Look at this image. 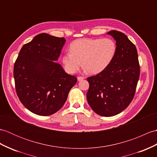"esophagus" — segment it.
<instances>
[{
    "label": "esophagus",
    "instance_id": "1",
    "mask_svg": "<svg viewBox=\"0 0 157 157\" xmlns=\"http://www.w3.org/2000/svg\"><path fill=\"white\" fill-rule=\"evenodd\" d=\"M84 78H85L83 77V76H78V81H81V80L83 79Z\"/></svg>",
    "mask_w": 157,
    "mask_h": 157
}]
</instances>
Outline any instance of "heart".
I'll return each instance as SVG.
<instances>
[{
	"label": "heart",
	"instance_id": "b5f03b06",
	"mask_svg": "<svg viewBox=\"0 0 157 157\" xmlns=\"http://www.w3.org/2000/svg\"><path fill=\"white\" fill-rule=\"evenodd\" d=\"M116 49V42L111 38L80 39L71 43L70 53L62 56V62L70 74L77 72L82 63L89 74H97L109 66Z\"/></svg>",
	"mask_w": 157,
	"mask_h": 157
}]
</instances>
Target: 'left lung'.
Segmentation results:
<instances>
[{
  "label": "left lung",
  "mask_w": 157,
  "mask_h": 157,
  "mask_svg": "<svg viewBox=\"0 0 157 157\" xmlns=\"http://www.w3.org/2000/svg\"><path fill=\"white\" fill-rule=\"evenodd\" d=\"M108 34L116 40L115 57L109 66L87 78V100L98 115L112 116L128 106L135 94L140 77L136 46L123 33L112 30Z\"/></svg>",
  "instance_id": "8db88e82"
}]
</instances>
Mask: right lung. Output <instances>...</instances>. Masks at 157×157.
Masks as SVG:
<instances>
[{
  "label": "right lung",
  "instance_id": "obj_1",
  "mask_svg": "<svg viewBox=\"0 0 157 157\" xmlns=\"http://www.w3.org/2000/svg\"><path fill=\"white\" fill-rule=\"evenodd\" d=\"M65 42L64 37L39 34L23 46L14 62L17 94L34 114L49 116L59 111L77 82L76 77L66 74L54 61L58 60Z\"/></svg>",
  "mask_w": 157,
  "mask_h": 157
}]
</instances>
